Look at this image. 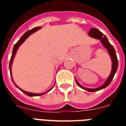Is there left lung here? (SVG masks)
<instances>
[{
  "mask_svg": "<svg viewBox=\"0 0 126 126\" xmlns=\"http://www.w3.org/2000/svg\"><path fill=\"white\" fill-rule=\"evenodd\" d=\"M88 35L90 37L93 38L100 40V42L102 43L103 47H105L106 49H107V50L108 51L109 55L110 56L111 61H112V69H111V73H110V75L109 76V77L107 78V79L105 81V82L102 86H100V87L96 88H88L84 87V86H82V85L79 84V83L78 82V81L76 79V82L77 84L81 88L84 89V90H87L88 92H95V91H98V90H102L103 88H105L107 86H108L110 84V83H111L112 79L113 78L115 74L116 73L117 69L118 61H117L116 52H115V50L114 49L113 47L110 44V42H109L108 39L106 37V36H105L101 32L99 31L97 29L92 28L90 30V32H88Z\"/></svg>",
  "mask_w": 126,
  "mask_h": 126,
  "instance_id": "obj_1",
  "label": "left lung"
}]
</instances>
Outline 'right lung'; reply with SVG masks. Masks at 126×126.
Segmentation results:
<instances>
[{"label":"right lung","instance_id":"add662e5","mask_svg":"<svg viewBox=\"0 0 126 126\" xmlns=\"http://www.w3.org/2000/svg\"><path fill=\"white\" fill-rule=\"evenodd\" d=\"M41 28L40 27H36V28H35L32 29V30H29V31L26 32V33L23 34V36H21V38L19 40H18V42L16 43V44L14 45V47H13V52H12V55H11V60H10V63H9V70H10V74H11V79H12L13 82V83L15 84V82H14V81H13V79L12 78V74H11V66H12V63H13V59H14V57H15V54H16V52H17V50H18V48H19V47H20L21 44H23V42H24V41L26 40V39L28 38L29 36H30L31 34H32L33 33H34L35 32L38 31V30H39ZM15 85L16 86V87H17L19 90L21 91V92H23L24 94H26V95H28V96H41V95H43L44 94H46V93H47L48 92H49L50 90H51L52 89V88L54 87V86H52V88H51L50 90H48V91H47V92H45V93H40V94H37V93H29V92H26V91H24V90H21L20 88H19L17 86V85L15 84Z\"/></svg>","mask_w":126,"mask_h":126}]
</instances>
